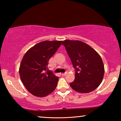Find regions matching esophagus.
I'll return each instance as SVG.
<instances>
[{"label":"esophagus","mask_w":121,"mask_h":121,"mask_svg":"<svg viewBox=\"0 0 121 121\" xmlns=\"http://www.w3.org/2000/svg\"><path fill=\"white\" fill-rule=\"evenodd\" d=\"M67 73L66 72V73H62V75L63 76V77H64V76H65L66 75H67Z\"/></svg>","instance_id":"1"}]
</instances>
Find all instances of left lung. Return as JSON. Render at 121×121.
Listing matches in <instances>:
<instances>
[{
    "label": "left lung",
    "instance_id": "1",
    "mask_svg": "<svg viewBox=\"0 0 121 121\" xmlns=\"http://www.w3.org/2000/svg\"><path fill=\"white\" fill-rule=\"evenodd\" d=\"M75 69L71 87L81 93H88L100 85L105 69L100 56L95 49L80 41L65 40L62 43Z\"/></svg>",
    "mask_w": 121,
    "mask_h": 121
}]
</instances>
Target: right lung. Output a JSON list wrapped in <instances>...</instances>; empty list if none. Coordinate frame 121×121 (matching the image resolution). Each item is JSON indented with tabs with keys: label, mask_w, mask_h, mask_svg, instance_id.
<instances>
[{
	"label": "right lung",
	"mask_w": 121,
	"mask_h": 121,
	"mask_svg": "<svg viewBox=\"0 0 121 121\" xmlns=\"http://www.w3.org/2000/svg\"><path fill=\"white\" fill-rule=\"evenodd\" d=\"M62 41H43L29 49L19 68L21 80L33 95L44 97L55 90L59 77L48 70L51 57L62 44Z\"/></svg>",
	"instance_id": "obj_1"
}]
</instances>
